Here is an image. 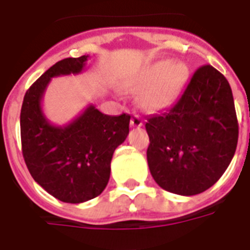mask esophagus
I'll use <instances>...</instances> for the list:
<instances>
[{
    "instance_id": "esophagus-1",
    "label": "esophagus",
    "mask_w": 250,
    "mask_h": 250,
    "mask_svg": "<svg viewBox=\"0 0 250 250\" xmlns=\"http://www.w3.org/2000/svg\"><path fill=\"white\" fill-rule=\"evenodd\" d=\"M131 127H142L143 125V119L139 115H133L132 118H131Z\"/></svg>"
}]
</instances>
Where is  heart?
Masks as SVG:
<instances>
[{
    "label": "heart",
    "mask_w": 250,
    "mask_h": 250,
    "mask_svg": "<svg viewBox=\"0 0 250 250\" xmlns=\"http://www.w3.org/2000/svg\"><path fill=\"white\" fill-rule=\"evenodd\" d=\"M188 79V66L184 62L160 60L129 76L123 86L129 93H142V107L153 112L173 104Z\"/></svg>",
    "instance_id": "heart-1"
}]
</instances>
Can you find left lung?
<instances>
[{"mask_svg":"<svg viewBox=\"0 0 250 250\" xmlns=\"http://www.w3.org/2000/svg\"><path fill=\"white\" fill-rule=\"evenodd\" d=\"M146 160L160 188L195 195L223 176L235 155L239 125L229 83L214 66L195 70L181 98L146 119Z\"/></svg>","mask_w":250,"mask_h":250,"instance_id":"1","label":"left lung"}]
</instances>
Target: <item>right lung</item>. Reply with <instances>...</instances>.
<instances>
[{"mask_svg":"<svg viewBox=\"0 0 250 250\" xmlns=\"http://www.w3.org/2000/svg\"><path fill=\"white\" fill-rule=\"evenodd\" d=\"M87 57H68L51 66L26 91L21 110L28 171L47 193L65 203H83L104 191L114 150L129 132L128 114L106 115L94 104L66 125H55L45 118L42 100L51 79L81 73Z\"/></svg>","mask_w":250,"mask_h":250,"instance_id":"obj_1","label":"right lung"}]
</instances>
